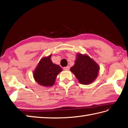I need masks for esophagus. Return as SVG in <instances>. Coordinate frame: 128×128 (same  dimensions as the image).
<instances>
[{"label": "esophagus", "mask_w": 128, "mask_h": 128, "mask_svg": "<svg viewBox=\"0 0 128 128\" xmlns=\"http://www.w3.org/2000/svg\"><path fill=\"white\" fill-rule=\"evenodd\" d=\"M69 69H70V67L68 66H66V67H64V69L65 70H69Z\"/></svg>", "instance_id": "34e87169"}]
</instances>
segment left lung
I'll list each match as a JSON object with an SVG mask.
<instances>
[{
    "label": "left lung",
    "mask_w": 128,
    "mask_h": 128,
    "mask_svg": "<svg viewBox=\"0 0 128 128\" xmlns=\"http://www.w3.org/2000/svg\"><path fill=\"white\" fill-rule=\"evenodd\" d=\"M77 57L74 65L70 68L71 72L81 84H90L98 76L99 66L88 55L78 54Z\"/></svg>",
    "instance_id": "1"
}]
</instances>
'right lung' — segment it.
I'll use <instances>...</instances> for the list:
<instances>
[{
	"label": "right lung",
	"mask_w": 128,
	"mask_h": 128,
	"mask_svg": "<svg viewBox=\"0 0 128 128\" xmlns=\"http://www.w3.org/2000/svg\"><path fill=\"white\" fill-rule=\"evenodd\" d=\"M51 57V55H50L41 59L33 73L36 82L46 87L54 85L58 74L62 70L59 65H56L52 62Z\"/></svg>",
	"instance_id": "obj_1"
}]
</instances>
